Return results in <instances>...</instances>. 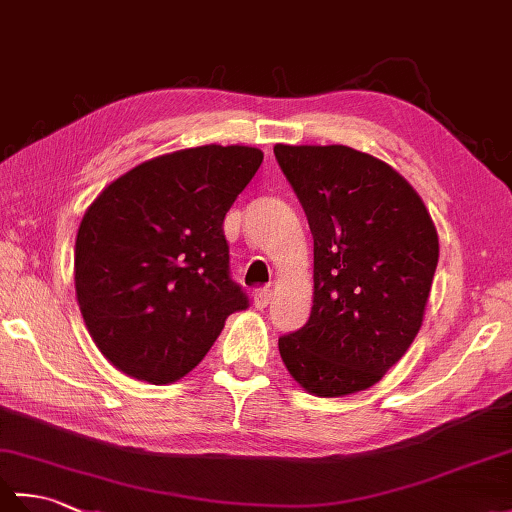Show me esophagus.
<instances>
[{"instance_id": "esophagus-1", "label": "esophagus", "mask_w": 512, "mask_h": 512, "mask_svg": "<svg viewBox=\"0 0 512 512\" xmlns=\"http://www.w3.org/2000/svg\"><path fill=\"white\" fill-rule=\"evenodd\" d=\"M270 299H273V290L259 288V290H255V295H253V306H255L257 310H264V308H268Z\"/></svg>"}]
</instances>
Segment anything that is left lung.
Wrapping results in <instances>:
<instances>
[{
  "label": "left lung",
  "instance_id": "obj_1",
  "mask_svg": "<svg viewBox=\"0 0 512 512\" xmlns=\"http://www.w3.org/2000/svg\"><path fill=\"white\" fill-rule=\"evenodd\" d=\"M314 239V303L279 336L288 372L310 394L376 385L422 325L438 266V233L398 173L345 145H275Z\"/></svg>",
  "mask_w": 512,
  "mask_h": 512
}]
</instances>
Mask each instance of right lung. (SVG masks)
Returning <instances> with one entry per match:
<instances>
[{
	"mask_svg": "<svg viewBox=\"0 0 512 512\" xmlns=\"http://www.w3.org/2000/svg\"><path fill=\"white\" fill-rule=\"evenodd\" d=\"M264 154L204 145L147 160L85 211L74 248L76 299L96 347L154 385L189 374L246 310L228 266L224 217Z\"/></svg>",
	"mask_w": 512,
	"mask_h": 512,
	"instance_id": "1",
	"label": "right lung"
}]
</instances>
